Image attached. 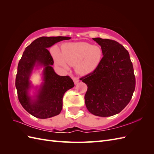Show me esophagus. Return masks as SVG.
Segmentation results:
<instances>
[{
	"label": "esophagus",
	"mask_w": 154,
	"mask_h": 154,
	"mask_svg": "<svg viewBox=\"0 0 154 154\" xmlns=\"http://www.w3.org/2000/svg\"><path fill=\"white\" fill-rule=\"evenodd\" d=\"M72 80H73V81H74V83H75V84H77V83L79 82V81H80L79 78H77V77H73Z\"/></svg>",
	"instance_id": "obj_1"
}]
</instances>
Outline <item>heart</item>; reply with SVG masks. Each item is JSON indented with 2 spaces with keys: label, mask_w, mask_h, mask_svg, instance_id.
<instances>
[{
  "label": "heart",
  "mask_w": 154,
  "mask_h": 154,
  "mask_svg": "<svg viewBox=\"0 0 154 154\" xmlns=\"http://www.w3.org/2000/svg\"><path fill=\"white\" fill-rule=\"evenodd\" d=\"M53 57L57 66L67 69L75 65L76 72L87 75L94 72L99 67L103 59V50L99 45L80 42L69 43L63 46L62 53L54 48Z\"/></svg>",
  "instance_id": "b5f03b06"
}]
</instances>
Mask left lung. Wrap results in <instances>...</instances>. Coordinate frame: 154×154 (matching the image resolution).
Here are the masks:
<instances>
[{"label": "left lung", "mask_w": 154, "mask_h": 154, "mask_svg": "<svg viewBox=\"0 0 154 154\" xmlns=\"http://www.w3.org/2000/svg\"><path fill=\"white\" fill-rule=\"evenodd\" d=\"M92 39L101 46L103 57L94 72L80 78L88 87L85 103L91 114L109 117L119 113L132 99L136 87L133 65L128 51L118 42Z\"/></svg>", "instance_id": "left-lung-1"}]
</instances>
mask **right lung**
<instances>
[{
  "label": "right lung",
  "instance_id": "obj_1",
  "mask_svg": "<svg viewBox=\"0 0 154 154\" xmlns=\"http://www.w3.org/2000/svg\"><path fill=\"white\" fill-rule=\"evenodd\" d=\"M70 38L67 36L40 37L25 49L18 62L15 80L18 100L27 112L35 118L46 119L58 115L62 109L63 94L74 86L69 76H61L54 72L52 67L53 59L47 49L58 42ZM35 66L44 67V82L32 99L29 94L32 87L29 78Z\"/></svg>",
  "mask_w": 154,
  "mask_h": 154
}]
</instances>
